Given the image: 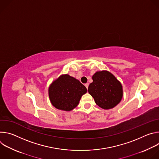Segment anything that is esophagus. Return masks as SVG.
<instances>
[{"label": "esophagus", "mask_w": 159, "mask_h": 159, "mask_svg": "<svg viewBox=\"0 0 159 159\" xmlns=\"http://www.w3.org/2000/svg\"><path fill=\"white\" fill-rule=\"evenodd\" d=\"M84 85H85V87L87 89V88H88V87H89V83H86V84H85Z\"/></svg>", "instance_id": "obj_1"}]
</instances>
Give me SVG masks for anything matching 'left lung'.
Masks as SVG:
<instances>
[{"label": "left lung", "mask_w": 159, "mask_h": 159, "mask_svg": "<svg viewBox=\"0 0 159 159\" xmlns=\"http://www.w3.org/2000/svg\"><path fill=\"white\" fill-rule=\"evenodd\" d=\"M93 82L88 87V92L100 107L109 109L116 106L123 97L121 83L108 71L97 72L93 76Z\"/></svg>", "instance_id": "8db88e82"}]
</instances>
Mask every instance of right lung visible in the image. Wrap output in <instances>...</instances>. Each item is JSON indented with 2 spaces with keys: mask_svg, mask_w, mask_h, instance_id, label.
<instances>
[{
  "mask_svg": "<svg viewBox=\"0 0 159 159\" xmlns=\"http://www.w3.org/2000/svg\"><path fill=\"white\" fill-rule=\"evenodd\" d=\"M87 91L86 87L79 80L66 74L61 75L50 85L48 93L54 107L69 111L77 106L82 96Z\"/></svg>",
  "mask_w": 159,
  "mask_h": 159,
  "instance_id": "1",
  "label": "right lung"
}]
</instances>
